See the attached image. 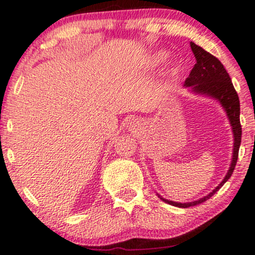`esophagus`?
<instances>
[{"label": "esophagus", "mask_w": 255, "mask_h": 255, "mask_svg": "<svg viewBox=\"0 0 255 255\" xmlns=\"http://www.w3.org/2000/svg\"><path fill=\"white\" fill-rule=\"evenodd\" d=\"M138 125H139V124H138V123H137L136 121H131V122H130V128H133V130H136Z\"/></svg>", "instance_id": "obj_1"}]
</instances>
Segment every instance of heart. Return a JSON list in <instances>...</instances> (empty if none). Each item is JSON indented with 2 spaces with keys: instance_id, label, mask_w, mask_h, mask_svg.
Instances as JSON below:
<instances>
[{
  "instance_id": "obj_1",
  "label": "heart",
  "mask_w": 255,
  "mask_h": 255,
  "mask_svg": "<svg viewBox=\"0 0 255 255\" xmlns=\"http://www.w3.org/2000/svg\"><path fill=\"white\" fill-rule=\"evenodd\" d=\"M166 58H168V53L165 51H159L155 53V54L152 55L151 58V65L152 66H158L161 65L162 62H164L166 60Z\"/></svg>"
}]
</instances>
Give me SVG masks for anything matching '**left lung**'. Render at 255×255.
I'll list each match as a JSON object with an SVG mask.
<instances>
[{
  "instance_id": "obj_1",
  "label": "left lung",
  "mask_w": 255,
  "mask_h": 255,
  "mask_svg": "<svg viewBox=\"0 0 255 255\" xmlns=\"http://www.w3.org/2000/svg\"><path fill=\"white\" fill-rule=\"evenodd\" d=\"M191 51H193L196 64L194 65L189 77L184 81V87L190 91L191 93L199 94V96L209 97V98L216 100L221 104L227 115L229 124L232 127V132L234 137V145H233V156H232V162L229 165V169L226 174L225 178L222 180L218 187L215 188L212 193L202 197V199L193 201V202H174V201L165 200L161 195L158 197L165 203L171 204V206L178 207V208H189V207L197 206V204L204 202L214 195L220 188L231 178L233 174L235 165H237L238 156H239V147L241 144V124H240V102L237 91H235L233 83H232L231 77L225 70L224 65L218 58L212 55L210 53L206 52L202 47L195 45L194 42H190Z\"/></svg>"
}]
</instances>
